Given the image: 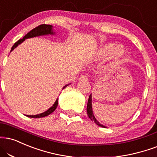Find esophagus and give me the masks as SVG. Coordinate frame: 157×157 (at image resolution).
Wrapping results in <instances>:
<instances>
[{
	"label": "esophagus",
	"instance_id": "1",
	"mask_svg": "<svg viewBox=\"0 0 157 157\" xmlns=\"http://www.w3.org/2000/svg\"><path fill=\"white\" fill-rule=\"evenodd\" d=\"M80 80H88V77L86 76V75H81L80 77Z\"/></svg>",
	"mask_w": 157,
	"mask_h": 157
}]
</instances>
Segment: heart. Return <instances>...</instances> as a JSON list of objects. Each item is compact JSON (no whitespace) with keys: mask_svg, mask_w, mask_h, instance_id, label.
Here are the masks:
<instances>
[{"mask_svg":"<svg viewBox=\"0 0 157 157\" xmlns=\"http://www.w3.org/2000/svg\"><path fill=\"white\" fill-rule=\"evenodd\" d=\"M126 50L122 45H116L113 43H107L97 50L96 57L98 60L105 59L108 56L110 61H118L124 57Z\"/></svg>","mask_w":157,"mask_h":157,"instance_id":"obj_1","label":"heart"}]
</instances>
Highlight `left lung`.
<instances>
[{
    "mask_svg": "<svg viewBox=\"0 0 157 157\" xmlns=\"http://www.w3.org/2000/svg\"><path fill=\"white\" fill-rule=\"evenodd\" d=\"M87 114H88V116L89 117V118L92 121H94L96 123V124H97L98 126H101V127H105L107 128V126L102 125L98 121L97 118L94 116V113H93V109H92V94H90L89 96V98H88V104H87Z\"/></svg>",
    "mask_w": 157,
    "mask_h": 157,
    "instance_id": "left-lung-1",
    "label": "left lung"
}]
</instances>
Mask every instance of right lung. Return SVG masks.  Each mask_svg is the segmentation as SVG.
I'll return each instance as SVG.
<instances>
[{
	"label": "right lung",
	"instance_id": "1",
	"mask_svg": "<svg viewBox=\"0 0 157 157\" xmlns=\"http://www.w3.org/2000/svg\"><path fill=\"white\" fill-rule=\"evenodd\" d=\"M56 34V32L53 31V27H52L51 25H46V24H43V25H40L38 27L33 28V30H31V31L28 32V33L26 34L25 36L22 38V39H20L17 41L15 44L13 45V47L12 48V50H11L10 52H12L13 50H14L18 46L19 44H20L21 43L23 42V41L27 39H30V38H33V37H36V36H46V35H54ZM71 83L66 85L63 87L62 90L64 89L66 87L70 85ZM58 105V98L56 99V101H55V103L53 104L52 107L50 108H49L48 110H46L45 112L40 113V114L38 115H34V116H27L29 118H43V117L48 116L49 115L51 114L52 112H54L55 109L57 108V106Z\"/></svg>",
	"mask_w": 157,
	"mask_h": 157
}]
</instances>
